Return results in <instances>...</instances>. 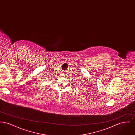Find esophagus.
<instances>
[{"label": "esophagus", "mask_w": 135, "mask_h": 135, "mask_svg": "<svg viewBox=\"0 0 135 135\" xmlns=\"http://www.w3.org/2000/svg\"><path fill=\"white\" fill-rule=\"evenodd\" d=\"M64 76H65V75H64Z\"/></svg>", "instance_id": "obj_1"}]
</instances>
